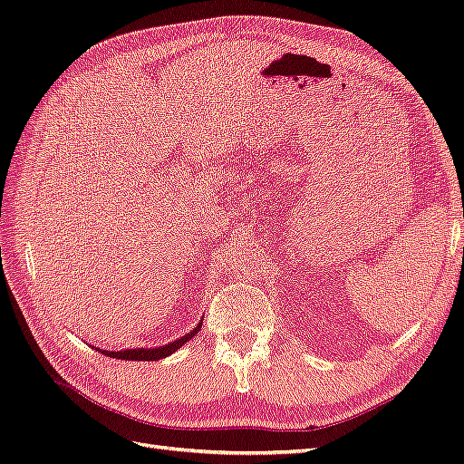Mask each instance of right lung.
<instances>
[{
    "label": "right lung",
    "mask_w": 464,
    "mask_h": 464,
    "mask_svg": "<svg viewBox=\"0 0 464 464\" xmlns=\"http://www.w3.org/2000/svg\"><path fill=\"white\" fill-rule=\"evenodd\" d=\"M203 325V321L198 323V327H195L191 333H188L186 336H181V339L166 344V346H159V348H131V350H120V353H106V350H102V353L106 356H111V358H118V360H135V362H154V360H162L166 356H170L172 353H176V350L186 344L188 341H191V336L198 333Z\"/></svg>",
    "instance_id": "add662e5"
}]
</instances>
